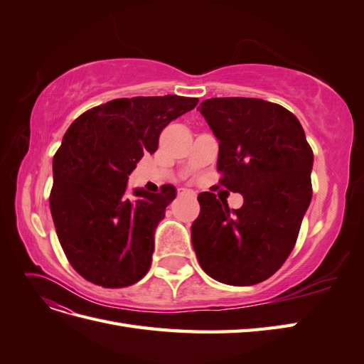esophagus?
Here are the masks:
<instances>
[{"label": "esophagus", "instance_id": "1", "mask_svg": "<svg viewBox=\"0 0 364 364\" xmlns=\"http://www.w3.org/2000/svg\"><path fill=\"white\" fill-rule=\"evenodd\" d=\"M178 196H179V197H186V199H196V193H194L193 190L179 188V190H178Z\"/></svg>", "mask_w": 364, "mask_h": 364}]
</instances>
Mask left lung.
I'll return each mask as SVG.
<instances>
[{
    "label": "left lung",
    "instance_id": "1",
    "mask_svg": "<svg viewBox=\"0 0 364 364\" xmlns=\"http://www.w3.org/2000/svg\"><path fill=\"white\" fill-rule=\"evenodd\" d=\"M218 139L220 185L245 203L230 209L199 194L191 241L202 269L218 282L266 281L291 253L311 202L313 150L287 109L261 98L220 97L200 103Z\"/></svg>",
    "mask_w": 364,
    "mask_h": 364
}]
</instances>
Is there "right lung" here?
I'll return each mask as SVG.
<instances>
[{
    "instance_id": "right-lung-1",
    "label": "right lung",
    "mask_w": 364,
    "mask_h": 364,
    "mask_svg": "<svg viewBox=\"0 0 364 364\" xmlns=\"http://www.w3.org/2000/svg\"><path fill=\"white\" fill-rule=\"evenodd\" d=\"M197 103L179 95L117 98L67 130L53 158L50 209L65 255L86 281L121 289L146 277L156 226L176 190L141 188L127 199L129 174L144 153L158 150L162 129Z\"/></svg>"
}]
</instances>
